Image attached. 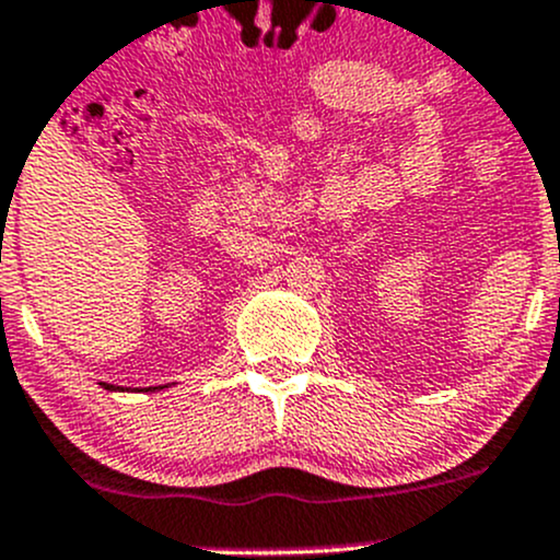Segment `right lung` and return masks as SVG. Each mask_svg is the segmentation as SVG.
Wrapping results in <instances>:
<instances>
[{"label": "right lung", "instance_id": "obj_1", "mask_svg": "<svg viewBox=\"0 0 560 560\" xmlns=\"http://www.w3.org/2000/svg\"><path fill=\"white\" fill-rule=\"evenodd\" d=\"M105 387H107V389H116V387H113V385H105ZM149 389H151V387H149Z\"/></svg>", "mask_w": 560, "mask_h": 560}]
</instances>
